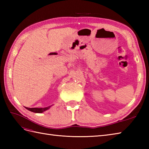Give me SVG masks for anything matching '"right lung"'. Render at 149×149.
I'll return each instance as SVG.
<instances>
[{
    "mask_svg": "<svg viewBox=\"0 0 149 149\" xmlns=\"http://www.w3.org/2000/svg\"><path fill=\"white\" fill-rule=\"evenodd\" d=\"M52 105L46 107H33V108H29V107H26V108L27 109H28L30 111H32L33 113H42L45 111L48 110L49 109H50V107H51Z\"/></svg>",
    "mask_w": 149,
    "mask_h": 149,
    "instance_id": "1",
    "label": "right lung"
}]
</instances>
